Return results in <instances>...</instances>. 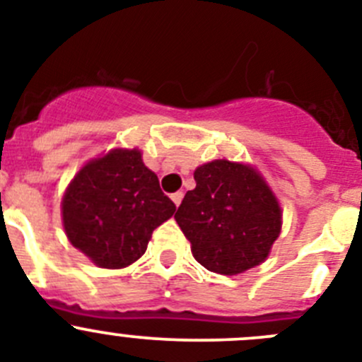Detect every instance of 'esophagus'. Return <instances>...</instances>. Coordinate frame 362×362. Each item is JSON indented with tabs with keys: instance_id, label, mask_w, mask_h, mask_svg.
I'll return each mask as SVG.
<instances>
[{
	"instance_id": "obj_1",
	"label": "esophagus",
	"mask_w": 362,
	"mask_h": 362,
	"mask_svg": "<svg viewBox=\"0 0 362 362\" xmlns=\"http://www.w3.org/2000/svg\"><path fill=\"white\" fill-rule=\"evenodd\" d=\"M182 198H184V193H182V191H177V193L171 194V200H173V204L177 205V207H178V205H180Z\"/></svg>"
}]
</instances>
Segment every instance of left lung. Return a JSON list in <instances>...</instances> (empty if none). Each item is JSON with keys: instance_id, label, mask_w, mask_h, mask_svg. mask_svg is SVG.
<instances>
[{"instance_id": "left-lung-1", "label": "left lung", "mask_w": 362, "mask_h": 362, "mask_svg": "<svg viewBox=\"0 0 362 362\" xmlns=\"http://www.w3.org/2000/svg\"><path fill=\"white\" fill-rule=\"evenodd\" d=\"M175 220L200 265L234 276L267 259L281 233V207L254 168L213 160L194 171Z\"/></svg>"}]
</instances>
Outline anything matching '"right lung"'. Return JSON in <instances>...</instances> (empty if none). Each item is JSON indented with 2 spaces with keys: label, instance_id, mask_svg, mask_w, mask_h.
<instances>
[{
  "label": "right lung",
  "instance_id": "add662e5",
  "mask_svg": "<svg viewBox=\"0 0 362 362\" xmlns=\"http://www.w3.org/2000/svg\"><path fill=\"white\" fill-rule=\"evenodd\" d=\"M61 209L71 245L97 267L122 269L141 258L177 207L139 149H112L74 177Z\"/></svg>",
  "mask_w": 362,
  "mask_h": 362
}]
</instances>
